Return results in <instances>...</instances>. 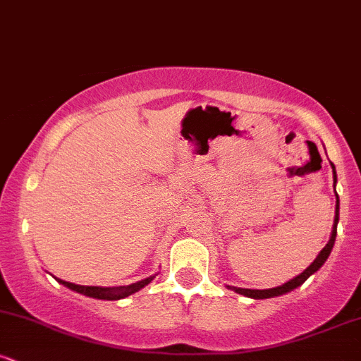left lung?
Instances as JSON below:
<instances>
[{"mask_svg":"<svg viewBox=\"0 0 361 361\" xmlns=\"http://www.w3.org/2000/svg\"><path fill=\"white\" fill-rule=\"evenodd\" d=\"M331 166H333V178H334V183L338 181L336 178V171H334V164L331 163ZM336 192V190H334ZM338 221H339V198H338V193H336V215H334V224H333V231H331V239L329 243L326 244L324 247H322V251L319 252L317 258L314 259V263L307 267V270H304L300 273V275H297L295 279L288 280L287 283L280 285V287H275V288H267V290H252V288H239V287H229L231 290H234L235 293H241V295H246V297H251V299H271V297H279V295H283V293L287 292H292L293 288L300 287L302 283H304L305 280L309 279L310 275H314L319 268L322 267V264L326 263V259L329 258L331 251H333V246H334V241H336V233H338Z\"/></svg>","mask_w":361,"mask_h":361,"instance_id":"left-lung-1","label":"left lung"}]
</instances>
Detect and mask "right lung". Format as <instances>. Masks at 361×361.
Masks as SVG:
<instances>
[{"mask_svg": "<svg viewBox=\"0 0 361 361\" xmlns=\"http://www.w3.org/2000/svg\"><path fill=\"white\" fill-rule=\"evenodd\" d=\"M154 276H149V279L140 280L137 283L127 285V287H86V285H76V283H71V281H64L61 279H56V280L64 285V287L71 288L78 293H82V295L86 297H93V299H100V300H120V299H126L128 295H132V293L139 292L140 288H144L147 283H151V281L154 280Z\"/></svg>", "mask_w": 361, "mask_h": 361, "instance_id": "add662e5", "label": "right lung"}]
</instances>
